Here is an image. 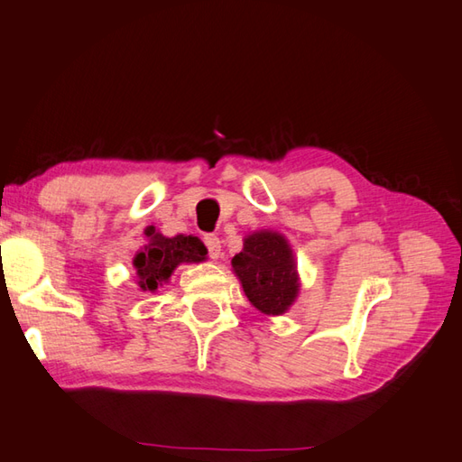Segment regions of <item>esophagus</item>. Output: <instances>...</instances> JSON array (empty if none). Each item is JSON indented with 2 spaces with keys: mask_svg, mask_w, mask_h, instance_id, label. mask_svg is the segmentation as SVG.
Masks as SVG:
<instances>
[{
  "mask_svg": "<svg viewBox=\"0 0 462 462\" xmlns=\"http://www.w3.org/2000/svg\"><path fill=\"white\" fill-rule=\"evenodd\" d=\"M204 242H206V246H208L209 258H212V260L220 258V254H222V242H220V238L214 236V234H206Z\"/></svg>",
  "mask_w": 462,
  "mask_h": 462,
  "instance_id": "esophagus-1",
  "label": "esophagus"
}]
</instances>
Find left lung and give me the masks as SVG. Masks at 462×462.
<instances>
[{
  "mask_svg": "<svg viewBox=\"0 0 462 462\" xmlns=\"http://www.w3.org/2000/svg\"><path fill=\"white\" fill-rule=\"evenodd\" d=\"M250 305L260 313L279 317L287 313L300 291L295 253L276 230H256L245 236V246L232 258Z\"/></svg>",
  "mask_w": 462,
  "mask_h": 462,
  "instance_id": "1",
  "label": "left lung"
}]
</instances>
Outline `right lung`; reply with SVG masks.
<instances>
[{"label":"right lung","instance_id":"right-lung-1","mask_svg":"<svg viewBox=\"0 0 462 462\" xmlns=\"http://www.w3.org/2000/svg\"><path fill=\"white\" fill-rule=\"evenodd\" d=\"M147 245L133 258L137 273V287L143 292H155L163 282H170V276L180 264L204 263L208 248L198 236H163L155 226L145 228Z\"/></svg>","mask_w":462,"mask_h":462}]
</instances>
